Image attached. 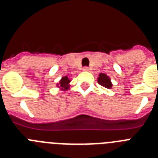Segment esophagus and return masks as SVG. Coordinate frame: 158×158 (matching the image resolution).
Listing matches in <instances>:
<instances>
[{"label": "esophagus", "instance_id": "esophagus-1", "mask_svg": "<svg viewBox=\"0 0 158 158\" xmlns=\"http://www.w3.org/2000/svg\"><path fill=\"white\" fill-rule=\"evenodd\" d=\"M83 70L84 71H89L90 70V69H89V67H88V66H85L83 68Z\"/></svg>", "mask_w": 158, "mask_h": 158}]
</instances>
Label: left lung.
<instances>
[{
  "instance_id": "8db88e82",
  "label": "left lung",
  "mask_w": 158,
  "mask_h": 158,
  "mask_svg": "<svg viewBox=\"0 0 158 158\" xmlns=\"http://www.w3.org/2000/svg\"><path fill=\"white\" fill-rule=\"evenodd\" d=\"M98 83L99 85H100L104 88H107V89H111V87L112 86L110 78L104 73H100L99 75Z\"/></svg>"
}]
</instances>
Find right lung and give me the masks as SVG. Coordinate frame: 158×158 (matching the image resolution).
I'll return each instance as SVG.
<instances>
[{
	"mask_svg": "<svg viewBox=\"0 0 158 158\" xmlns=\"http://www.w3.org/2000/svg\"><path fill=\"white\" fill-rule=\"evenodd\" d=\"M70 82V81L69 80V78L67 77H64L62 78V80L60 81V86L62 88V90H67L69 89V83Z\"/></svg>",
	"mask_w": 158,
	"mask_h": 158,
	"instance_id": "1",
	"label": "right lung"
}]
</instances>
